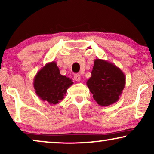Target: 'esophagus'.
Returning a JSON list of instances; mask_svg holds the SVG:
<instances>
[{
    "instance_id": "esophagus-1",
    "label": "esophagus",
    "mask_w": 154,
    "mask_h": 154,
    "mask_svg": "<svg viewBox=\"0 0 154 154\" xmlns=\"http://www.w3.org/2000/svg\"><path fill=\"white\" fill-rule=\"evenodd\" d=\"M73 78H74L75 81L79 82L80 81H81V75H80L79 74H75L74 75H73Z\"/></svg>"
}]
</instances>
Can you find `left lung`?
Wrapping results in <instances>:
<instances>
[{"instance_id":"1","label":"left lung","mask_w":154,"mask_h":154,"mask_svg":"<svg viewBox=\"0 0 154 154\" xmlns=\"http://www.w3.org/2000/svg\"><path fill=\"white\" fill-rule=\"evenodd\" d=\"M86 84L97 103L100 106H107L119 100L125 85V76L114 64L96 59L91 77Z\"/></svg>"}]
</instances>
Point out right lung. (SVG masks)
Segmentation results:
<instances>
[{"label": "right lung", "instance_id": "obj_1", "mask_svg": "<svg viewBox=\"0 0 154 154\" xmlns=\"http://www.w3.org/2000/svg\"><path fill=\"white\" fill-rule=\"evenodd\" d=\"M73 84L71 79L60 74L54 61L47 63L33 79V87L38 97L52 105L60 103Z\"/></svg>", "mask_w": 154, "mask_h": 154}]
</instances>
